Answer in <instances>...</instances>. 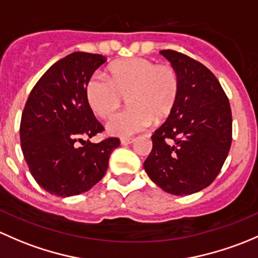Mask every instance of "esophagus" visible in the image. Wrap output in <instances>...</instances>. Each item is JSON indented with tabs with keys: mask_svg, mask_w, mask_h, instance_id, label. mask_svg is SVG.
Returning <instances> with one entry per match:
<instances>
[{
	"mask_svg": "<svg viewBox=\"0 0 258 258\" xmlns=\"http://www.w3.org/2000/svg\"><path fill=\"white\" fill-rule=\"evenodd\" d=\"M135 142L134 138H123V139H120V144L121 145H128V144H133V143Z\"/></svg>",
	"mask_w": 258,
	"mask_h": 258,
	"instance_id": "obj_1",
	"label": "esophagus"
}]
</instances>
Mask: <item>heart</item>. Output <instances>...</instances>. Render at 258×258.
Returning <instances> with one entry per match:
<instances>
[{"label": "heart", "mask_w": 258, "mask_h": 258, "mask_svg": "<svg viewBox=\"0 0 258 258\" xmlns=\"http://www.w3.org/2000/svg\"><path fill=\"white\" fill-rule=\"evenodd\" d=\"M110 78L94 73L86 84L90 109L107 118L128 99L130 108L115 114L107 123V132L115 137H130L143 132L154 119L164 120L179 99L180 79L174 67L156 64L147 58H128L109 67Z\"/></svg>", "instance_id": "obj_1"}]
</instances>
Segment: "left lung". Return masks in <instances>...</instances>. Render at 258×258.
Instances as JSON below:
<instances>
[{
    "label": "left lung",
    "instance_id": "obj_1",
    "mask_svg": "<svg viewBox=\"0 0 258 258\" xmlns=\"http://www.w3.org/2000/svg\"><path fill=\"white\" fill-rule=\"evenodd\" d=\"M160 53L179 74L180 93L174 110L151 137L144 169L165 192L190 195L208 187L226 160L232 140L230 103L205 66L175 50Z\"/></svg>",
    "mask_w": 258,
    "mask_h": 258
}]
</instances>
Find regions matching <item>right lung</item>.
Wrapping results in <instances>:
<instances>
[{"label": "right lung", "instance_id": "1", "mask_svg": "<svg viewBox=\"0 0 258 258\" xmlns=\"http://www.w3.org/2000/svg\"><path fill=\"white\" fill-rule=\"evenodd\" d=\"M105 62L104 55L71 53L41 77L26 103L21 148L32 176L52 195L68 198L90 190L120 145L118 138L89 140L104 128L87 102L86 84Z\"/></svg>", "mask_w": 258, "mask_h": 258}]
</instances>
